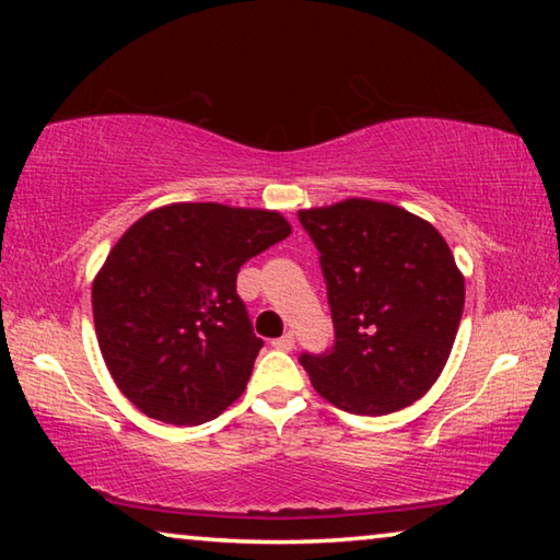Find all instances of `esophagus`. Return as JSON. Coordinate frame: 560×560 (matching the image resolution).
<instances>
[{"label":"esophagus","instance_id":"1","mask_svg":"<svg viewBox=\"0 0 560 560\" xmlns=\"http://www.w3.org/2000/svg\"><path fill=\"white\" fill-rule=\"evenodd\" d=\"M277 350H293V346H296V340H293V334H283L281 338H277L271 343Z\"/></svg>","mask_w":560,"mask_h":560}]
</instances>
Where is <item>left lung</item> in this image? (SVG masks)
I'll return each instance as SVG.
<instances>
[{"mask_svg":"<svg viewBox=\"0 0 560 560\" xmlns=\"http://www.w3.org/2000/svg\"><path fill=\"white\" fill-rule=\"evenodd\" d=\"M320 252L336 343L301 355L316 393L353 415H390L430 390L464 311L444 236L402 207L350 197L299 212Z\"/></svg>","mask_w":560,"mask_h":560,"instance_id":"left-lung-1","label":"left lung"}]
</instances>
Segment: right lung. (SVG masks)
I'll return each mask as SVG.
<instances>
[{
    "instance_id": "right-lung-1",
    "label": "right lung",
    "mask_w": 560,
    "mask_h": 560,
    "mask_svg": "<svg viewBox=\"0 0 560 560\" xmlns=\"http://www.w3.org/2000/svg\"><path fill=\"white\" fill-rule=\"evenodd\" d=\"M289 234L279 212L217 202H173L128 226L91 301L103 360L140 412L202 424L244 393L264 343L236 273Z\"/></svg>"
}]
</instances>
